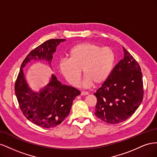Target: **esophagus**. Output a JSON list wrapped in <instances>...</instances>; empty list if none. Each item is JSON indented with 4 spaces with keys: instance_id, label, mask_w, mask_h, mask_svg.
<instances>
[{
    "instance_id": "esophagus-1",
    "label": "esophagus",
    "mask_w": 157,
    "mask_h": 157,
    "mask_svg": "<svg viewBox=\"0 0 157 157\" xmlns=\"http://www.w3.org/2000/svg\"><path fill=\"white\" fill-rule=\"evenodd\" d=\"M88 94V92H81V93H80V95H81V96H86Z\"/></svg>"
}]
</instances>
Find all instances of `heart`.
<instances>
[{
    "label": "heart",
    "mask_w": 157,
    "mask_h": 157,
    "mask_svg": "<svg viewBox=\"0 0 157 157\" xmlns=\"http://www.w3.org/2000/svg\"><path fill=\"white\" fill-rule=\"evenodd\" d=\"M115 60V52L111 47L86 42L74 46L69 52V59H61L59 69L66 80L75 86L79 83L82 70L84 86H90L106 81Z\"/></svg>",
    "instance_id": "heart-1"
}]
</instances>
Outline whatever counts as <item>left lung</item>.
I'll return each mask as SVG.
<instances>
[{"label":"left lung","mask_w":157,"mask_h":157,"mask_svg":"<svg viewBox=\"0 0 157 157\" xmlns=\"http://www.w3.org/2000/svg\"><path fill=\"white\" fill-rule=\"evenodd\" d=\"M124 57L94 94L97 98L95 115L109 124L125 121L135 113L144 98L140 66L124 47Z\"/></svg>","instance_id":"1"}]
</instances>
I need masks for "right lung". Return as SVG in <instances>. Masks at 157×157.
<instances>
[{
	"label": "right lung",
	"mask_w": 157,
	"mask_h": 157,
	"mask_svg": "<svg viewBox=\"0 0 157 157\" xmlns=\"http://www.w3.org/2000/svg\"><path fill=\"white\" fill-rule=\"evenodd\" d=\"M65 39H50L29 52L23 61L15 83L19 106L28 120L42 128L55 127L62 122L70 112L75 98L80 92L72 86L61 84L54 75L40 93L31 91L25 80L23 68L31 59L50 61L56 47Z\"/></svg>",
	"instance_id": "add662e5"
}]
</instances>
